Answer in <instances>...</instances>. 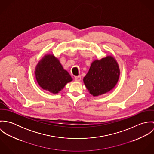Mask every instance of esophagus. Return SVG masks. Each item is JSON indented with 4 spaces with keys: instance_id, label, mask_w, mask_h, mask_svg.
<instances>
[{
    "instance_id": "esophagus-1",
    "label": "esophagus",
    "mask_w": 154,
    "mask_h": 154,
    "mask_svg": "<svg viewBox=\"0 0 154 154\" xmlns=\"http://www.w3.org/2000/svg\"><path fill=\"white\" fill-rule=\"evenodd\" d=\"M74 79H75V81H81V76H79H79H75Z\"/></svg>"
}]
</instances>
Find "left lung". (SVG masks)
<instances>
[{
    "mask_svg": "<svg viewBox=\"0 0 154 154\" xmlns=\"http://www.w3.org/2000/svg\"><path fill=\"white\" fill-rule=\"evenodd\" d=\"M119 75L117 62L112 57L107 56L92 62L88 73L84 78V82L91 94L98 96L115 87Z\"/></svg>",
    "mask_w": 154,
    "mask_h": 154,
    "instance_id": "left-lung-1",
    "label": "left lung"
}]
</instances>
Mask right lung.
Segmentation results:
<instances>
[{"label":"right lung","mask_w":154,"mask_h":154,"mask_svg":"<svg viewBox=\"0 0 154 154\" xmlns=\"http://www.w3.org/2000/svg\"><path fill=\"white\" fill-rule=\"evenodd\" d=\"M35 77L39 85L53 94L58 93L72 80L53 55H45L35 69Z\"/></svg>","instance_id":"right-lung-1"}]
</instances>
